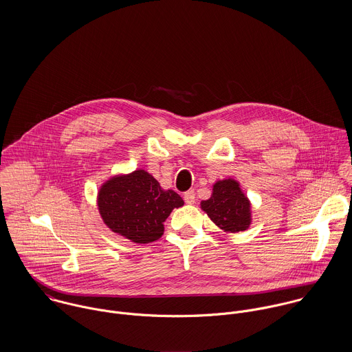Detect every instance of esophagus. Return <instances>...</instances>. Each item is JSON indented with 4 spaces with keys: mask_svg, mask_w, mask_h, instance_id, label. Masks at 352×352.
<instances>
[{
    "mask_svg": "<svg viewBox=\"0 0 352 352\" xmlns=\"http://www.w3.org/2000/svg\"><path fill=\"white\" fill-rule=\"evenodd\" d=\"M184 201H186L187 204H194V203H195V192H194L192 190L187 191V192L184 194Z\"/></svg>",
    "mask_w": 352,
    "mask_h": 352,
    "instance_id": "obj_1",
    "label": "esophagus"
}]
</instances>
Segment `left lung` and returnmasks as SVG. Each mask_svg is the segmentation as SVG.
I'll return each mask as SVG.
<instances>
[{"instance_id":"left-lung-1","label":"left lung","mask_w":352,"mask_h":352,"mask_svg":"<svg viewBox=\"0 0 352 352\" xmlns=\"http://www.w3.org/2000/svg\"><path fill=\"white\" fill-rule=\"evenodd\" d=\"M201 208L225 233L247 230L252 223V206L237 180L229 177L212 186V194Z\"/></svg>"}]
</instances>
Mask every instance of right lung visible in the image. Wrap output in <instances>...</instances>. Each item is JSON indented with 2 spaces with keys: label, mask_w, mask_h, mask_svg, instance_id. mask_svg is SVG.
Instances as JSON below:
<instances>
[{
  "label": "right lung",
  "mask_w": 352,
  "mask_h": 352,
  "mask_svg": "<svg viewBox=\"0 0 352 352\" xmlns=\"http://www.w3.org/2000/svg\"><path fill=\"white\" fill-rule=\"evenodd\" d=\"M184 201L144 169L116 175L101 184L98 208L102 222L113 233L135 243L148 244L164 234V222Z\"/></svg>",
  "instance_id": "add662e5"
}]
</instances>
